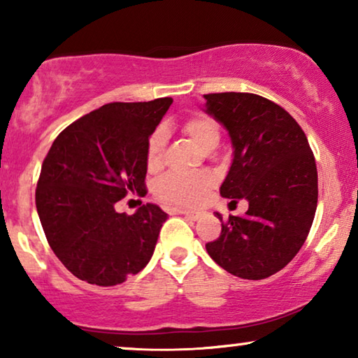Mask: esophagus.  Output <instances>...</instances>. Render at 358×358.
I'll use <instances>...</instances> for the list:
<instances>
[{"label":"esophagus","instance_id":"esophagus-1","mask_svg":"<svg viewBox=\"0 0 358 358\" xmlns=\"http://www.w3.org/2000/svg\"><path fill=\"white\" fill-rule=\"evenodd\" d=\"M173 213H175V214H180V215H185V217L189 219V220H198V219H199V213H191V210L175 209Z\"/></svg>","mask_w":358,"mask_h":358}]
</instances>
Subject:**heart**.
I'll return each mask as SVG.
<instances>
[{
    "instance_id": "heart-1",
    "label": "heart",
    "mask_w": 358,
    "mask_h": 358,
    "mask_svg": "<svg viewBox=\"0 0 358 358\" xmlns=\"http://www.w3.org/2000/svg\"><path fill=\"white\" fill-rule=\"evenodd\" d=\"M183 131L193 143L204 152H210L217 148L220 141V128L213 117L206 113L191 115L183 122ZM167 145V133L164 128H157L149 136L145 145V162L149 170H157L162 165L164 150ZM214 186L213 175L199 173H170L159 181L155 193L159 199L175 208H194L206 193Z\"/></svg>"
}]
</instances>
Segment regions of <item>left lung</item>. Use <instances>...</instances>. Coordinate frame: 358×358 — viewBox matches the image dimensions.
<instances>
[{
  "instance_id": "left-lung-1",
  "label": "left lung",
  "mask_w": 358,
  "mask_h": 358,
  "mask_svg": "<svg viewBox=\"0 0 358 358\" xmlns=\"http://www.w3.org/2000/svg\"><path fill=\"white\" fill-rule=\"evenodd\" d=\"M206 113L229 131L234 160L220 194L245 215H229L206 250L227 273L259 280L279 273L303 246L318 204L315 155L280 105L248 92L208 94ZM222 220V215L215 213Z\"/></svg>"
}]
</instances>
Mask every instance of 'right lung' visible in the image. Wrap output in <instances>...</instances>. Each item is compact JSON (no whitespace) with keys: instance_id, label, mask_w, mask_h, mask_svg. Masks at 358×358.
Listing matches in <instances>:
<instances>
[{"instance_id":"obj_1","label":"right lung","mask_w":358,"mask_h":358,"mask_svg":"<svg viewBox=\"0 0 358 358\" xmlns=\"http://www.w3.org/2000/svg\"><path fill=\"white\" fill-rule=\"evenodd\" d=\"M172 102L107 103L53 141L35 204L50 248L78 279L117 285L152 258L167 214L148 203L128 215L115 204L145 193V145Z\"/></svg>"}]
</instances>
